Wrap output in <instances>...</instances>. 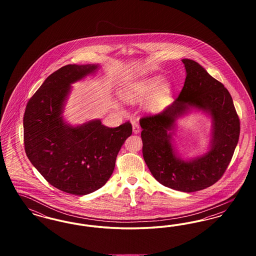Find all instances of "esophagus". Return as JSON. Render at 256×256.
I'll list each match as a JSON object with an SVG mask.
<instances>
[{
  "instance_id": "34e87169",
  "label": "esophagus",
  "mask_w": 256,
  "mask_h": 256,
  "mask_svg": "<svg viewBox=\"0 0 256 256\" xmlns=\"http://www.w3.org/2000/svg\"><path fill=\"white\" fill-rule=\"evenodd\" d=\"M132 130H134V132L135 134L140 132V126L136 121H132Z\"/></svg>"
}]
</instances>
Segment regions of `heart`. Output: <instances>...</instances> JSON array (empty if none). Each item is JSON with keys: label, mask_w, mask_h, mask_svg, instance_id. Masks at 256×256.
I'll use <instances>...</instances> for the list:
<instances>
[{"label": "heart", "mask_w": 256, "mask_h": 256, "mask_svg": "<svg viewBox=\"0 0 256 256\" xmlns=\"http://www.w3.org/2000/svg\"><path fill=\"white\" fill-rule=\"evenodd\" d=\"M159 82H160L159 78H152L148 80L138 82L136 84L130 86V88H128L124 92L122 98L128 102H134V100L143 98L150 95L158 88ZM160 96H161V94L159 95L158 97Z\"/></svg>", "instance_id": "heart-1"}]
</instances>
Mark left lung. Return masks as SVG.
Here are the masks:
<instances>
[{"instance_id":"obj_1","label":"left lung","mask_w":256,"mask_h":256,"mask_svg":"<svg viewBox=\"0 0 256 256\" xmlns=\"http://www.w3.org/2000/svg\"><path fill=\"white\" fill-rule=\"evenodd\" d=\"M186 78L178 97L162 112L140 119L143 158L154 178L182 192H196L213 185L232 161L240 135V119L228 90L198 63L182 60ZM188 106L207 110L212 117L210 150L202 158L185 162L175 156L170 130Z\"/></svg>"}]
</instances>
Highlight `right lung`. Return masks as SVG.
Returning a JSON list of instances; mask_svg holds the SVG:
<instances>
[{"label": "right lung", "instance_id": "add662e5", "mask_svg": "<svg viewBox=\"0 0 256 256\" xmlns=\"http://www.w3.org/2000/svg\"><path fill=\"white\" fill-rule=\"evenodd\" d=\"M97 65H66L54 72L30 98L24 114V152L42 176L61 191L90 194L110 180L117 154L132 126L108 128L96 120L72 128L60 116L71 84Z\"/></svg>", "mask_w": 256, "mask_h": 256}]
</instances>
